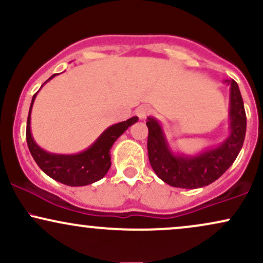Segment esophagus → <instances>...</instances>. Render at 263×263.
<instances>
[{"mask_svg": "<svg viewBox=\"0 0 263 263\" xmlns=\"http://www.w3.org/2000/svg\"><path fill=\"white\" fill-rule=\"evenodd\" d=\"M151 112H152V110H151V107L144 106V105H142V106L137 107V110H136V115H137V116L140 117L141 120L147 119V116H149Z\"/></svg>", "mask_w": 263, "mask_h": 263, "instance_id": "esophagus-1", "label": "esophagus"}]
</instances>
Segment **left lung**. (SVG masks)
Segmentation results:
<instances>
[{"label":"left lung","mask_w":263,"mask_h":263,"mask_svg":"<svg viewBox=\"0 0 263 263\" xmlns=\"http://www.w3.org/2000/svg\"><path fill=\"white\" fill-rule=\"evenodd\" d=\"M228 84L230 85V135L216 148L193 157L174 155L161 125L156 119L148 117L146 125L148 127L149 163L164 183L176 188H201L215 182L235 162L245 141L246 112L237 83L230 80Z\"/></svg>","instance_id":"obj_1"}]
</instances>
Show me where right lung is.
I'll return each instance as SVG.
<instances>
[{
	"label": "right lung",
	"mask_w": 263,
	"mask_h": 263,
	"mask_svg": "<svg viewBox=\"0 0 263 263\" xmlns=\"http://www.w3.org/2000/svg\"><path fill=\"white\" fill-rule=\"evenodd\" d=\"M52 75L48 80L55 77ZM47 80V81H48ZM45 81V83H47ZM44 83V84H45ZM35 95H33L31 107H29L28 120H27L26 138L29 152L38 167L47 176L53 178L57 182H60L69 186H83L98 182L105 177L111 167L110 149L115 141L127 129L129 126L137 122L138 117L134 116L126 121L110 126L102 132L89 148L78 153V155H54L42 149L35 143L31 134V111Z\"/></svg>",
	"instance_id": "1"
}]
</instances>
